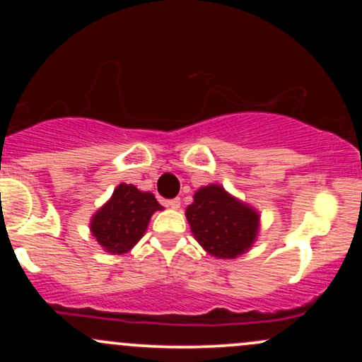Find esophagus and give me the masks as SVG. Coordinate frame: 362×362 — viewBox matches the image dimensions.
Returning a JSON list of instances; mask_svg holds the SVG:
<instances>
[{
	"label": "esophagus",
	"instance_id": "1",
	"mask_svg": "<svg viewBox=\"0 0 362 362\" xmlns=\"http://www.w3.org/2000/svg\"><path fill=\"white\" fill-rule=\"evenodd\" d=\"M167 206L172 207V209H178V207H180V199H170V201H167Z\"/></svg>",
	"mask_w": 362,
	"mask_h": 362
}]
</instances>
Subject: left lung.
<instances>
[{
	"label": "left lung",
	"instance_id": "1",
	"mask_svg": "<svg viewBox=\"0 0 362 362\" xmlns=\"http://www.w3.org/2000/svg\"><path fill=\"white\" fill-rule=\"evenodd\" d=\"M185 216L195 240L216 259H236L248 252L259 233V213L216 184L194 194Z\"/></svg>",
	"mask_w": 362,
	"mask_h": 362
}]
</instances>
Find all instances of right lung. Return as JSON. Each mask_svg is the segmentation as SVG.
Listing matches in <instances>:
<instances>
[{
  "label": "right lung",
  "mask_w": 362,
  "mask_h": 362,
  "mask_svg": "<svg viewBox=\"0 0 362 362\" xmlns=\"http://www.w3.org/2000/svg\"><path fill=\"white\" fill-rule=\"evenodd\" d=\"M163 207L151 192L132 184H119L109 201L90 221L91 235L109 253H126L143 238L153 213Z\"/></svg>",
  "instance_id": "right-lung-1"
}]
</instances>
